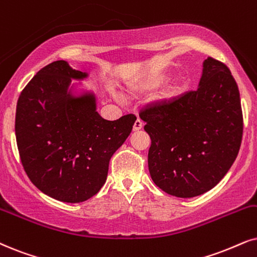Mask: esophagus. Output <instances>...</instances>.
Listing matches in <instances>:
<instances>
[{
	"label": "esophagus",
	"mask_w": 257,
	"mask_h": 257,
	"mask_svg": "<svg viewBox=\"0 0 257 257\" xmlns=\"http://www.w3.org/2000/svg\"><path fill=\"white\" fill-rule=\"evenodd\" d=\"M142 126H144V123H142V121L140 118H138L134 123V132H138V131H141Z\"/></svg>",
	"instance_id": "1"
}]
</instances>
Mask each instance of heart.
<instances>
[{"mask_svg": "<svg viewBox=\"0 0 257 257\" xmlns=\"http://www.w3.org/2000/svg\"><path fill=\"white\" fill-rule=\"evenodd\" d=\"M168 79V74L164 73H154V74H147V76L141 77L140 79H136L135 82L129 84V92L133 95H140V93L149 92V91L158 89L161 86L166 80ZM181 92V86H171L168 89L164 90L158 98L160 100H171L179 96Z\"/></svg>", "mask_w": 257, "mask_h": 257, "instance_id": "obj_1", "label": "heart"}]
</instances>
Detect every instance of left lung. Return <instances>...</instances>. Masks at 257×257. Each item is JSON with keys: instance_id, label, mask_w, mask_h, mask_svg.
Instances as JSON below:
<instances>
[{"instance_id": "8db88e82", "label": "left lung", "mask_w": 257, "mask_h": 257, "mask_svg": "<svg viewBox=\"0 0 257 257\" xmlns=\"http://www.w3.org/2000/svg\"><path fill=\"white\" fill-rule=\"evenodd\" d=\"M151 136L149 173L162 191L200 196L228 173L242 142L238 86L225 64L209 57L199 86L140 112Z\"/></svg>"}]
</instances>
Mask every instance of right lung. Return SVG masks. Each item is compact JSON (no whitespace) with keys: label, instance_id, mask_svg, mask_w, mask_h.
<instances>
[{"label":"right lung","instance_id":"1","mask_svg":"<svg viewBox=\"0 0 257 257\" xmlns=\"http://www.w3.org/2000/svg\"><path fill=\"white\" fill-rule=\"evenodd\" d=\"M86 77L67 61H53L32 78L16 105L22 166L41 192L65 203L85 201L102 188L110 159L136 121L133 113L108 121L96 111L95 93L73 95L72 79Z\"/></svg>","mask_w":257,"mask_h":257}]
</instances>
